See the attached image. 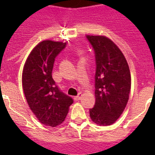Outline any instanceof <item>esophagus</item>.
I'll list each match as a JSON object with an SVG mask.
<instances>
[{"instance_id": "1", "label": "esophagus", "mask_w": 155, "mask_h": 155, "mask_svg": "<svg viewBox=\"0 0 155 155\" xmlns=\"http://www.w3.org/2000/svg\"><path fill=\"white\" fill-rule=\"evenodd\" d=\"M81 97H82V95L79 94V95H78V96H76V97H74V100L77 101H80V100L81 99Z\"/></svg>"}]
</instances>
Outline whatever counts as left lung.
<instances>
[{
    "label": "left lung",
    "mask_w": 155,
    "mask_h": 155,
    "mask_svg": "<svg viewBox=\"0 0 155 155\" xmlns=\"http://www.w3.org/2000/svg\"><path fill=\"white\" fill-rule=\"evenodd\" d=\"M95 53L94 107L91 119L100 125H110L125 109L131 87V75L125 56L114 42L104 36L86 35Z\"/></svg>",
    "instance_id": "left-lung-1"
}]
</instances>
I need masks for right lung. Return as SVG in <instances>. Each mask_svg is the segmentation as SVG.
Here are the masks:
<instances>
[{"mask_svg":"<svg viewBox=\"0 0 155 155\" xmlns=\"http://www.w3.org/2000/svg\"><path fill=\"white\" fill-rule=\"evenodd\" d=\"M66 42L42 41L28 56L22 72L24 94L30 109L44 125L55 127L63 122L73 103L52 78L54 59Z\"/></svg>","mask_w":155,"mask_h":155,"instance_id":"1","label":"right lung"}]
</instances>
